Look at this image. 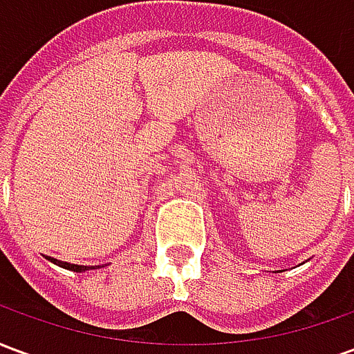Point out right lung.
<instances>
[{
	"label": "right lung",
	"instance_id": "obj_1",
	"mask_svg": "<svg viewBox=\"0 0 354 354\" xmlns=\"http://www.w3.org/2000/svg\"><path fill=\"white\" fill-rule=\"evenodd\" d=\"M45 258L53 261V263H57V266L64 267V269H70V271H77V273H81V271H87V269H94V267L75 266V263H66V261H58V260H55V258H49V256H45Z\"/></svg>",
	"mask_w": 354,
	"mask_h": 354
}]
</instances>
